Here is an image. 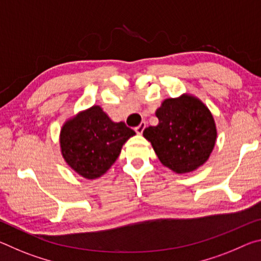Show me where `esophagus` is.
Here are the masks:
<instances>
[{
    "label": "esophagus",
    "mask_w": 261,
    "mask_h": 261,
    "mask_svg": "<svg viewBox=\"0 0 261 261\" xmlns=\"http://www.w3.org/2000/svg\"><path fill=\"white\" fill-rule=\"evenodd\" d=\"M145 127H146V123H145V122H141L138 126H136V129H135V130H136L137 134H138V135H141V134H143V131L145 130Z\"/></svg>",
    "instance_id": "obj_1"
}]
</instances>
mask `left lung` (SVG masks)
<instances>
[{"instance_id": "8db88e82", "label": "left lung", "mask_w": 261, "mask_h": 261, "mask_svg": "<svg viewBox=\"0 0 261 261\" xmlns=\"http://www.w3.org/2000/svg\"><path fill=\"white\" fill-rule=\"evenodd\" d=\"M155 115L158 125L146 127L143 135L163 166L185 174L208 160L218 132L213 115L201 100L191 94L166 99Z\"/></svg>"}]
</instances>
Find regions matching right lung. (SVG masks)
<instances>
[{"mask_svg": "<svg viewBox=\"0 0 261 261\" xmlns=\"http://www.w3.org/2000/svg\"><path fill=\"white\" fill-rule=\"evenodd\" d=\"M135 135L124 122H113L100 106H92L62 126L61 152L73 171L84 178L95 179L107 173L123 145Z\"/></svg>", "mask_w": 261, "mask_h": 261, "instance_id": "obj_1", "label": "right lung"}]
</instances>
